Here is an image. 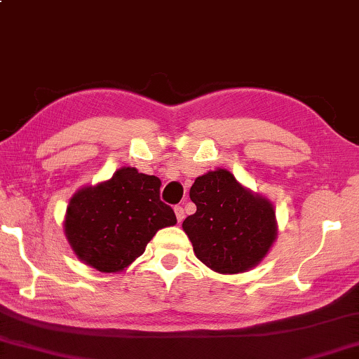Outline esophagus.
Instances as JSON below:
<instances>
[{
	"mask_svg": "<svg viewBox=\"0 0 359 359\" xmlns=\"http://www.w3.org/2000/svg\"><path fill=\"white\" fill-rule=\"evenodd\" d=\"M175 215H176V221L183 222V219H184V210H183V206H175Z\"/></svg>",
	"mask_w": 359,
	"mask_h": 359,
	"instance_id": "esophagus-1",
	"label": "esophagus"
}]
</instances>
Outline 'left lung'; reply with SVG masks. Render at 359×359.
I'll return each mask as SVG.
<instances>
[{"mask_svg":"<svg viewBox=\"0 0 359 359\" xmlns=\"http://www.w3.org/2000/svg\"><path fill=\"white\" fill-rule=\"evenodd\" d=\"M189 197L197 206L183 222L197 259L219 274L260 265L278 238L273 203L243 186L229 170L197 176Z\"/></svg>","mask_w":359,"mask_h":359,"instance_id":"8db88e82","label":"left lung"}]
</instances>
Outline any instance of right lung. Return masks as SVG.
Here are the masks:
<instances>
[{
	"label": "right lung",
	"instance_id": "add662e5",
	"mask_svg": "<svg viewBox=\"0 0 359 359\" xmlns=\"http://www.w3.org/2000/svg\"><path fill=\"white\" fill-rule=\"evenodd\" d=\"M161 180L121 167L111 178L80 187L66 208V240L80 262L100 273H121L176 216L161 202Z\"/></svg>",
	"mask_w": 359,
	"mask_h": 359
}]
</instances>
